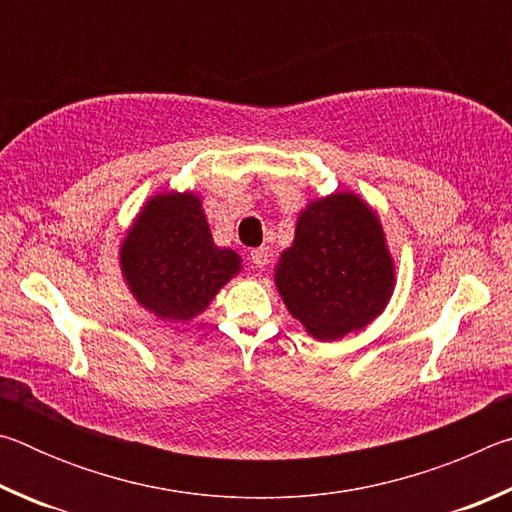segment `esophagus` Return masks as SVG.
Here are the masks:
<instances>
[{
    "mask_svg": "<svg viewBox=\"0 0 512 512\" xmlns=\"http://www.w3.org/2000/svg\"><path fill=\"white\" fill-rule=\"evenodd\" d=\"M250 262L257 268H264L268 264V250L266 248H253L250 250Z\"/></svg>",
    "mask_w": 512,
    "mask_h": 512,
    "instance_id": "obj_1",
    "label": "esophagus"
}]
</instances>
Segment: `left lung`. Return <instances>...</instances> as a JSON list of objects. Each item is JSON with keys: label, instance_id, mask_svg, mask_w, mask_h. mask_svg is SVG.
Wrapping results in <instances>:
<instances>
[{"label": "left lung", "instance_id": "left-lung-1", "mask_svg": "<svg viewBox=\"0 0 512 512\" xmlns=\"http://www.w3.org/2000/svg\"><path fill=\"white\" fill-rule=\"evenodd\" d=\"M384 230L354 194H332L300 214L293 246L280 257L277 291L318 341L366 327L393 291Z\"/></svg>", "mask_w": 512, "mask_h": 512}]
</instances>
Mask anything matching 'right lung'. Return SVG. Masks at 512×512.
<instances>
[{
    "label": "right lung",
    "mask_w": 512,
    "mask_h": 512,
    "mask_svg": "<svg viewBox=\"0 0 512 512\" xmlns=\"http://www.w3.org/2000/svg\"><path fill=\"white\" fill-rule=\"evenodd\" d=\"M121 268L140 305L164 320H189L241 268L235 250L214 246L194 194H162L144 207L121 246Z\"/></svg>",
    "instance_id": "1"
}]
</instances>
